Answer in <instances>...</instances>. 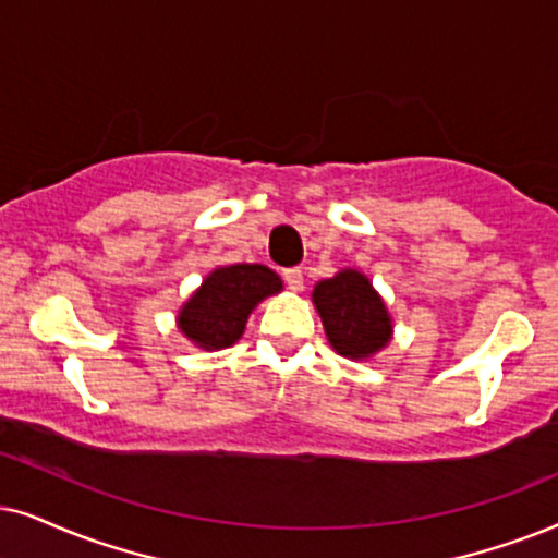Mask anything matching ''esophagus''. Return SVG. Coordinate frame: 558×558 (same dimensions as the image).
<instances>
[{
    "mask_svg": "<svg viewBox=\"0 0 558 558\" xmlns=\"http://www.w3.org/2000/svg\"><path fill=\"white\" fill-rule=\"evenodd\" d=\"M283 280L291 291H301L303 288V272L299 270V267H288V270H283Z\"/></svg>",
    "mask_w": 558,
    "mask_h": 558,
    "instance_id": "34e87169",
    "label": "esophagus"
}]
</instances>
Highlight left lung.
Listing matches in <instances>:
<instances>
[{
  "label": "left lung",
  "instance_id": "left-lung-1",
  "mask_svg": "<svg viewBox=\"0 0 558 558\" xmlns=\"http://www.w3.org/2000/svg\"><path fill=\"white\" fill-rule=\"evenodd\" d=\"M312 301L331 348L350 361H368L391 342V316L363 272L344 267L314 286Z\"/></svg>",
  "mask_w": 558,
  "mask_h": 558
}]
</instances>
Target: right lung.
Instances as JSON below:
<instances>
[{"label": "right lung", "mask_w": 558, "mask_h": 558, "mask_svg": "<svg viewBox=\"0 0 558 558\" xmlns=\"http://www.w3.org/2000/svg\"><path fill=\"white\" fill-rule=\"evenodd\" d=\"M283 291V280L265 265L216 267L182 303L178 327L203 350L231 348L244 335L246 319L267 295Z\"/></svg>", "instance_id": "1"}]
</instances>
